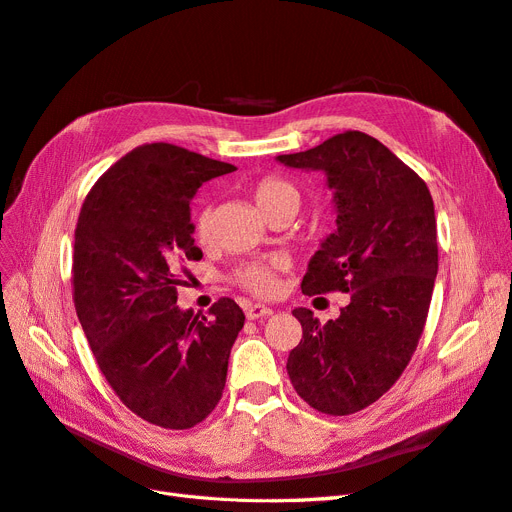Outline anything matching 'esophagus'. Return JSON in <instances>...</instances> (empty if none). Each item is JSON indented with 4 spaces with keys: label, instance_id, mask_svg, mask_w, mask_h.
Segmentation results:
<instances>
[{
    "label": "esophagus",
    "instance_id": "1",
    "mask_svg": "<svg viewBox=\"0 0 512 512\" xmlns=\"http://www.w3.org/2000/svg\"><path fill=\"white\" fill-rule=\"evenodd\" d=\"M273 314L271 307H265V305H250L245 309V316L247 320H258V318H267Z\"/></svg>",
    "mask_w": 512,
    "mask_h": 512
}]
</instances>
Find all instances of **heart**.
<instances>
[{
    "label": "heart",
    "mask_w": 512,
    "mask_h": 512,
    "mask_svg": "<svg viewBox=\"0 0 512 512\" xmlns=\"http://www.w3.org/2000/svg\"><path fill=\"white\" fill-rule=\"evenodd\" d=\"M254 200L258 209L269 215L277 207L284 205H299L301 194L294 185L282 177H265L254 185ZM194 232L198 241H207L211 232V213L209 209H200L194 218ZM235 284L250 290L256 297H271L277 290V273L275 265H262V262H252V265H243L232 275Z\"/></svg>",
    "instance_id": "1"
}]
</instances>
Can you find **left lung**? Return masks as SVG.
I'll return each mask as SVG.
<instances>
[{
  "label": "left lung",
  "instance_id": "8db88e82",
  "mask_svg": "<svg viewBox=\"0 0 512 512\" xmlns=\"http://www.w3.org/2000/svg\"><path fill=\"white\" fill-rule=\"evenodd\" d=\"M275 160L320 170L333 190L337 230L309 260L303 294L350 292L327 324L294 309L303 339L288 356V376L318 412H359L397 382L421 339L438 275L433 200L410 166L356 130Z\"/></svg>",
  "mask_w": 512,
  "mask_h": 512
}]
</instances>
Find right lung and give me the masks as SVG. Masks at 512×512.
Here are the masks:
<instances>
[{
    "label": "right lung",
    "instance_id": "obj_1",
    "mask_svg": "<svg viewBox=\"0 0 512 512\" xmlns=\"http://www.w3.org/2000/svg\"><path fill=\"white\" fill-rule=\"evenodd\" d=\"M237 170L168 143L132 149L96 181L74 232V307L100 371L136 416L190 429L218 406L245 314L177 305V273L200 260L190 203Z\"/></svg>",
    "mask_w": 512,
    "mask_h": 512
}]
</instances>
